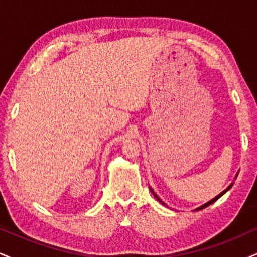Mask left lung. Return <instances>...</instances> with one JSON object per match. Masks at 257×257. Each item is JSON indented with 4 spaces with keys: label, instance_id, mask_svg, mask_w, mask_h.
Instances as JSON below:
<instances>
[{
    "label": "left lung",
    "instance_id": "obj_1",
    "mask_svg": "<svg viewBox=\"0 0 257 257\" xmlns=\"http://www.w3.org/2000/svg\"><path fill=\"white\" fill-rule=\"evenodd\" d=\"M231 187H232V185H229V186H228V187H227V190H225V191H223V192H221V193L219 194V196H216V197H215V198H214V199H211V200H210V202L205 203V204H204V205L199 206V208H198V209H196V210H200V209H204V208H206V206H209V205H210V204H213V203H214V202H216V200H217V199H219L221 196H223V194H225V193L227 192V191H228V190H229V188H231ZM152 193H153V196H155V197H156V198H157V199L159 200V202H161V203H162V204H164V203H163V202H162V200L158 198V197H157V194H155V192H153V191H152Z\"/></svg>",
    "mask_w": 257,
    "mask_h": 257
}]
</instances>
